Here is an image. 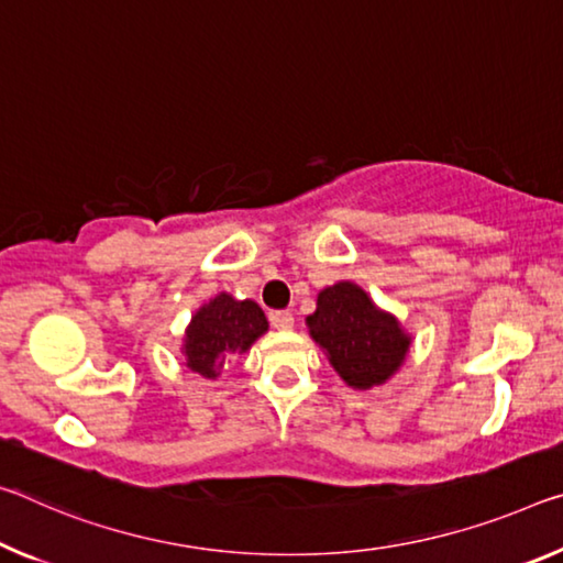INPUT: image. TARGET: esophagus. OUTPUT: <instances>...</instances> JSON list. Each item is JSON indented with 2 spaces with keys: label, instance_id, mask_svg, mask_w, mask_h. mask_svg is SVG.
Here are the masks:
<instances>
[{
  "label": "esophagus",
  "instance_id": "34e87169",
  "mask_svg": "<svg viewBox=\"0 0 563 563\" xmlns=\"http://www.w3.org/2000/svg\"><path fill=\"white\" fill-rule=\"evenodd\" d=\"M271 325L278 328V330H290L292 328V313L288 310H271Z\"/></svg>",
  "mask_w": 563,
  "mask_h": 563
}]
</instances>
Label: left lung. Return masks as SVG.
Masks as SVG:
<instances>
[{
	"instance_id": "obj_1",
	"label": "left lung",
	"mask_w": 563,
	"mask_h": 563,
	"mask_svg": "<svg viewBox=\"0 0 563 563\" xmlns=\"http://www.w3.org/2000/svg\"><path fill=\"white\" fill-rule=\"evenodd\" d=\"M308 325L333 368L353 388L378 386L394 376L410 345L398 320L373 306L353 283H338L320 292Z\"/></svg>"
}]
</instances>
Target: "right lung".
Here are the masks:
<instances>
[{"instance_id": "add662e5", "label": "right lung", "mask_w": 563, "mask_h": 563, "mask_svg": "<svg viewBox=\"0 0 563 563\" xmlns=\"http://www.w3.org/2000/svg\"><path fill=\"white\" fill-rule=\"evenodd\" d=\"M265 330L267 320L257 302L235 300L228 292H220L195 313L187 328V368L205 378H216L230 355L245 353Z\"/></svg>"}]
</instances>
